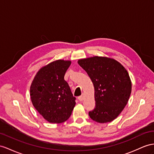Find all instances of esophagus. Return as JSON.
I'll use <instances>...</instances> for the list:
<instances>
[{"label": "esophagus", "instance_id": "1", "mask_svg": "<svg viewBox=\"0 0 154 154\" xmlns=\"http://www.w3.org/2000/svg\"><path fill=\"white\" fill-rule=\"evenodd\" d=\"M78 100H79L80 101H83V100H84V94H82V95H81V96L78 97Z\"/></svg>", "mask_w": 154, "mask_h": 154}]
</instances>
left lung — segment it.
Here are the masks:
<instances>
[{
  "mask_svg": "<svg viewBox=\"0 0 154 154\" xmlns=\"http://www.w3.org/2000/svg\"><path fill=\"white\" fill-rule=\"evenodd\" d=\"M78 64L88 75L95 90L96 107L88 112L90 118L101 124L115 120L127 105L131 92L128 71L120 63L107 57L81 59Z\"/></svg>",
  "mask_w": 154,
  "mask_h": 154,
  "instance_id": "8db88e82",
  "label": "left lung"
}]
</instances>
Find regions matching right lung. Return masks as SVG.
I'll return each mask as SVG.
<instances>
[{
  "label": "right lung",
  "instance_id": "right-lung-1",
  "mask_svg": "<svg viewBox=\"0 0 154 154\" xmlns=\"http://www.w3.org/2000/svg\"><path fill=\"white\" fill-rule=\"evenodd\" d=\"M71 61L58 60L39 70L30 86L31 101L38 112L50 123H62L75 105L68 83L64 80Z\"/></svg>",
  "mask_w": 154,
  "mask_h": 154
}]
</instances>
